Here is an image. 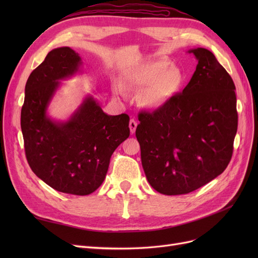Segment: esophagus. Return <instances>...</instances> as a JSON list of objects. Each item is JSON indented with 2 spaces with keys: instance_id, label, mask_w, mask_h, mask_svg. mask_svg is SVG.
I'll return each mask as SVG.
<instances>
[{
  "instance_id": "34e87169",
  "label": "esophagus",
  "mask_w": 258,
  "mask_h": 258,
  "mask_svg": "<svg viewBox=\"0 0 258 258\" xmlns=\"http://www.w3.org/2000/svg\"><path fill=\"white\" fill-rule=\"evenodd\" d=\"M137 126H138V123H137V121H136L135 119H131V120L129 121V128H130V132H131L132 135H134L135 132H136Z\"/></svg>"
}]
</instances>
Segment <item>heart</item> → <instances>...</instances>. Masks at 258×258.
Instances as JSON below:
<instances>
[{"mask_svg":"<svg viewBox=\"0 0 258 258\" xmlns=\"http://www.w3.org/2000/svg\"><path fill=\"white\" fill-rule=\"evenodd\" d=\"M167 60H157L134 68L126 74V80L138 88L145 87L140 95V103L147 110H158L168 104L181 90L184 84V73ZM114 91L122 95L118 83L114 84Z\"/></svg>","mask_w":258,"mask_h":258,"instance_id":"b5f03b06","label":"heart"}]
</instances>
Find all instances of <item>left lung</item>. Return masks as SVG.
Returning a JSON list of instances; mask_svg holds the SVG:
<instances>
[{"label":"left lung","instance_id":"8db88e82","mask_svg":"<svg viewBox=\"0 0 258 258\" xmlns=\"http://www.w3.org/2000/svg\"><path fill=\"white\" fill-rule=\"evenodd\" d=\"M187 52L198 61L191 80L165 106L140 113L136 130L147 181L168 196L196 190L222 174L238 128L230 75L210 50Z\"/></svg>","mask_w":258,"mask_h":258}]
</instances>
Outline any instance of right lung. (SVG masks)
<instances>
[{
	"label": "right lung",
	"instance_id": "right-lung-1",
	"mask_svg": "<svg viewBox=\"0 0 258 258\" xmlns=\"http://www.w3.org/2000/svg\"><path fill=\"white\" fill-rule=\"evenodd\" d=\"M82 58L70 47L54 48L30 74L21 108L27 160L37 177L61 192L86 196L103 183L111 156L130 135L127 114L107 115L87 95L66 120L48 107L61 81L81 72Z\"/></svg>",
	"mask_w": 258,
	"mask_h": 258
}]
</instances>
